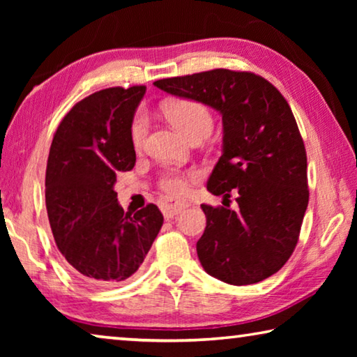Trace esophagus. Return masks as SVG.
<instances>
[{
  "mask_svg": "<svg viewBox=\"0 0 357 357\" xmlns=\"http://www.w3.org/2000/svg\"><path fill=\"white\" fill-rule=\"evenodd\" d=\"M187 206H189V204H187L185 202L167 198V200H164V203H162V211H164L165 217H173V215L179 214L181 211H184Z\"/></svg>",
  "mask_w": 357,
  "mask_h": 357,
  "instance_id": "34e87169",
  "label": "esophagus"
}]
</instances>
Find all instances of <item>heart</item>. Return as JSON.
<instances>
[{"mask_svg":"<svg viewBox=\"0 0 357 357\" xmlns=\"http://www.w3.org/2000/svg\"><path fill=\"white\" fill-rule=\"evenodd\" d=\"M164 112L170 123L181 134L189 138L208 137L213 130L214 118L209 108L195 99H176L168 102ZM148 135V118L143 112H138L130 124V143L135 149H140ZM195 173H183L168 170L159 179V187L170 195H183L189 189V179Z\"/></svg>","mask_w":357,"mask_h":357,"instance_id":"b5f03b06","label":"heart"}]
</instances>
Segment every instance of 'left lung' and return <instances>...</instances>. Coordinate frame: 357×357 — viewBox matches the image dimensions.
Instances as JSON below:
<instances>
[{"label":"left lung","mask_w":357,"mask_h":357,"mask_svg":"<svg viewBox=\"0 0 357 357\" xmlns=\"http://www.w3.org/2000/svg\"><path fill=\"white\" fill-rule=\"evenodd\" d=\"M157 88L220 112L223 153L208 181L238 209L202 204L197 253L209 275L252 285L275 274L298 244L309 204L307 154L294 114L273 83L247 70L213 69L162 78Z\"/></svg>","instance_id":"obj_1"}]
</instances>
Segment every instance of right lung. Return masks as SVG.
Instances as JSON below:
<instances>
[{"label": "right lung", "mask_w": 357, "mask_h": 357, "mask_svg": "<svg viewBox=\"0 0 357 357\" xmlns=\"http://www.w3.org/2000/svg\"><path fill=\"white\" fill-rule=\"evenodd\" d=\"M146 86L107 88L70 108L53 135L45 204L53 238L70 273L110 287L137 273L164 215L149 203L124 213L113 185L135 165L130 124Z\"/></svg>", "instance_id": "obj_1"}]
</instances>
